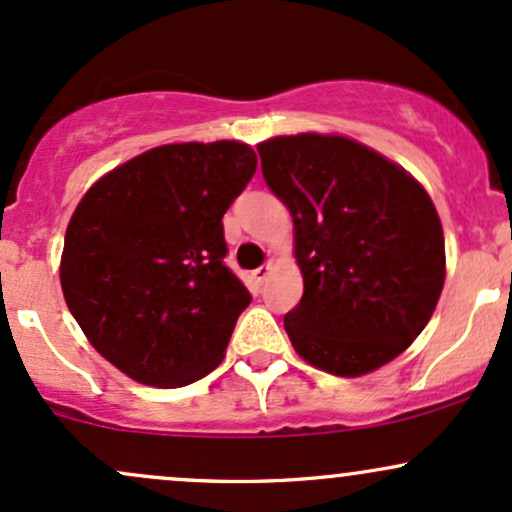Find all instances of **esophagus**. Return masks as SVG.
Segmentation results:
<instances>
[{
    "label": "esophagus",
    "instance_id": "34e87169",
    "mask_svg": "<svg viewBox=\"0 0 512 512\" xmlns=\"http://www.w3.org/2000/svg\"><path fill=\"white\" fill-rule=\"evenodd\" d=\"M269 272H272V262H267V264H262V267H257L255 272H252V279H255L257 284H264V281H267Z\"/></svg>",
    "mask_w": 512,
    "mask_h": 512
}]
</instances>
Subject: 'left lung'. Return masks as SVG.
Masks as SVG:
<instances>
[{
  "mask_svg": "<svg viewBox=\"0 0 512 512\" xmlns=\"http://www.w3.org/2000/svg\"><path fill=\"white\" fill-rule=\"evenodd\" d=\"M262 175L293 219L303 298L284 317L310 366L358 378L385 366L431 320L445 240L431 197L378 151L334 134L257 146Z\"/></svg>",
  "mask_w": 512,
  "mask_h": 512,
  "instance_id": "1",
  "label": "left lung"
}]
</instances>
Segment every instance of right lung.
<instances>
[{
	"mask_svg": "<svg viewBox=\"0 0 512 512\" xmlns=\"http://www.w3.org/2000/svg\"><path fill=\"white\" fill-rule=\"evenodd\" d=\"M257 168L248 144H166L103 175L64 236V301L88 342L142 385L221 363L252 296L223 264V214Z\"/></svg>",
	"mask_w": 512,
	"mask_h": 512,
	"instance_id": "obj_1",
	"label": "right lung"
}]
</instances>
